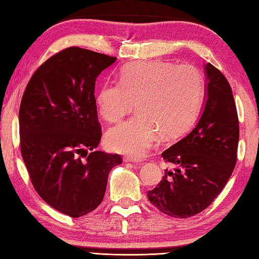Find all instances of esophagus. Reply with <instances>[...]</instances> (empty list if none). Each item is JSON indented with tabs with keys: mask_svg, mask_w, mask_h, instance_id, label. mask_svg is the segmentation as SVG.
I'll return each instance as SVG.
<instances>
[{
	"mask_svg": "<svg viewBox=\"0 0 259 259\" xmlns=\"http://www.w3.org/2000/svg\"><path fill=\"white\" fill-rule=\"evenodd\" d=\"M123 160L125 161V163H133V164H137V165L141 163V160L133 158V157H130V156H125L124 158H123Z\"/></svg>",
	"mask_w": 259,
	"mask_h": 259,
	"instance_id": "1",
	"label": "esophagus"
}]
</instances>
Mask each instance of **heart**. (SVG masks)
Returning <instances> with one entry per match:
<instances>
[{"label":"heart","instance_id":"heart-1","mask_svg":"<svg viewBox=\"0 0 259 259\" xmlns=\"http://www.w3.org/2000/svg\"><path fill=\"white\" fill-rule=\"evenodd\" d=\"M204 78L191 65L140 60L122 68L119 83H105L95 96L100 115L119 122L134 110L138 114L105 134L109 149L144 156L158 137L174 139L194 123L204 98Z\"/></svg>","mask_w":259,"mask_h":259}]
</instances>
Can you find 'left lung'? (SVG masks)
<instances>
[{
	"label": "left lung",
	"instance_id": "1",
	"mask_svg": "<svg viewBox=\"0 0 259 259\" xmlns=\"http://www.w3.org/2000/svg\"><path fill=\"white\" fill-rule=\"evenodd\" d=\"M206 103L191 133L163 151L174 167L148 199L157 209L174 218L193 217L209 206L230 179L237 161L239 120L230 84L210 63L205 66Z\"/></svg>",
	"mask_w": 259,
	"mask_h": 259
}]
</instances>
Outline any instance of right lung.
<instances>
[{"label": "right lung", "instance_id": "add662e5", "mask_svg": "<svg viewBox=\"0 0 259 259\" xmlns=\"http://www.w3.org/2000/svg\"><path fill=\"white\" fill-rule=\"evenodd\" d=\"M116 57L69 47L31 76L20 104V147L39 196L78 218L100 205L118 154L95 150L102 137L95 80Z\"/></svg>", "mask_w": 259, "mask_h": 259}]
</instances>
